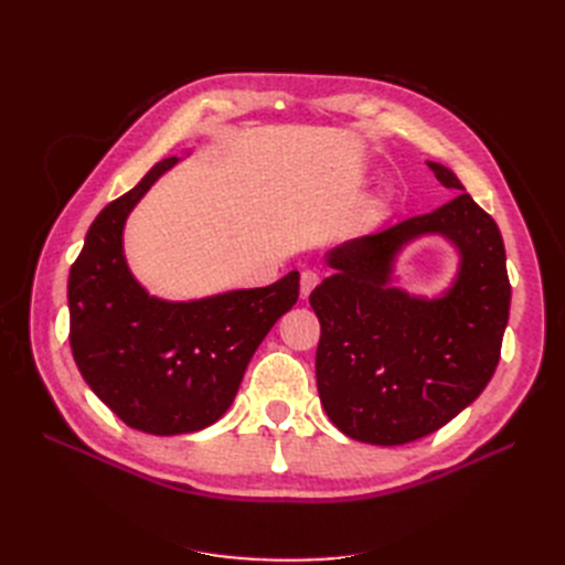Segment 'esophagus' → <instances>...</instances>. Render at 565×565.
<instances>
[{
    "label": "esophagus",
    "mask_w": 565,
    "mask_h": 565,
    "mask_svg": "<svg viewBox=\"0 0 565 565\" xmlns=\"http://www.w3.org/2000/svg\"><path fill=\"white\" fill-rule=\"evenodd\" d=\"M318 282H320V276H318L316 270H303V273H301V297H303V299L309 297V295L313 292V289H316Z\"/></svg>",
    "instance_id": "obj_1"
}]
</instances>
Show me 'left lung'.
I'll use <instances>...</instances> for the list:
<instances>
[{
  "mask_svg": "<svg viewBox=\"0 0 565 565\" xmlns=\"http://www.w3.org/2000/svg\"><path fill=\"white\" fill-rule=\"evenodd\" d=\"M426 164L459 195L334 247L332 276L309 297L320 320V403L341 434L372 446L429 436L481 396L500 363L509 320L511 285L498 224L448 167ZM424 232H443L462 254L454 289L434 302L387 287L392 256Z\"/></svg>",
  "mask_w": 565,
  "mask_h": 565,
  "instance_id": "obj_1",
  "label": "left lung"
}]
</instances>
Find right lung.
I'll return each mask as SVG.
<instances>
[{
  "mask_svg": "<svg viewBox=\"0 0 565 565\" xmlns=\"http://www.w3.org/2000/svg\"><path fill=\"white\" fill-rule=\"evenodd\" d=\"M177 158L106 204L67 278L71 349L84 382L131 429L200 431L231 407L249 358L299 299V273L268 287L172 303L148 297L122 254L127 214Z\"/></svg>",
  "mask_w": 565,
  "mask_h": 565,
  "instance_id": "obj_1",
  "label": "right lung"
}]
</instances>
